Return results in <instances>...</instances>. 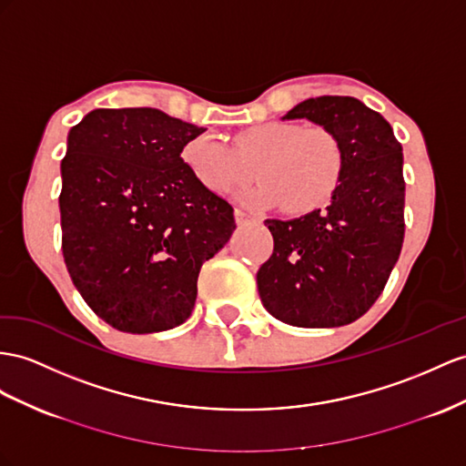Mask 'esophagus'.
<instances>
[{"label":"esophagus","mask_w":466,"mask_h":466,"mask_svg":"<svg viewBox=\"0 0 466 466\" xmlns=\"http://www.w3.org/2000/svg\"><path fill=\"white\" fill-rule=\"evenodd\" d=\"M234 218H236V224L238 226H244V224H248V222H252L254 218L252 217H248V214L246 212H242V210H234Z\"/></svg>","instance_id":"esophagus-1"}]
</instances>
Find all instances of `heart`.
Instances as JSON below:
<instances>
[{"label": "heart", "mask_w": 466, "mask_h": 466, "mask_svg": "<svg viewBox=\"0 0 466 466\" xmlns=\"http://www.w3.org/2000/svg\"><path fill=\"white\" fill-rule=\"evenodd\" d=\"M183 161L197 181L214 195H226L252 178L259 183L240 193L249 208L309 214L335 197L344 177V147L335 131L297 122H266L234 136V147L217 134H198L183 147Z\"/></svg>", "instance_id": "obj_1"}]
</instances>
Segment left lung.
<instances>
[{
  "instance_id": "left-lung-1",
  "label": "left lung",
  "mask_w": 466,
  "mask_h": 466,
  "mask_svg": "<svg viewBox=\"0 0 466 466\" xmlns=\"http://www.w3.org/2000/svg\"><path fill=\"white\" fill-rule=\"evenodd\" d=\"M297 117L335 131L347 165L325 210L266 220L273 254L258 271V291L283 323L342 327L374 305L400 258L403 153L386 119L356 98H309L283 116Z\"/></svg>"
}]
</instances>
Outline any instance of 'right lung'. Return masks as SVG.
Listing matches in <instances>:
<instances>
[{"instance_id": "obj_1", "label": "right lung", "mask_w": 466, "mask_h": 466, "mask_svg": "<svg viewBox=\"0 0 466 466\" xmlns=\"http://www.w3.org/2000/svg\"><path fill=\"white\" fill-rule=\"evenodd\" d=\"M202 131L155 108L92 110L68 131L58 197L65 264L82 299L117 330L183 325L202 264L236 228L234 208L181 157Z\"/></svg>"}]
</instances>
